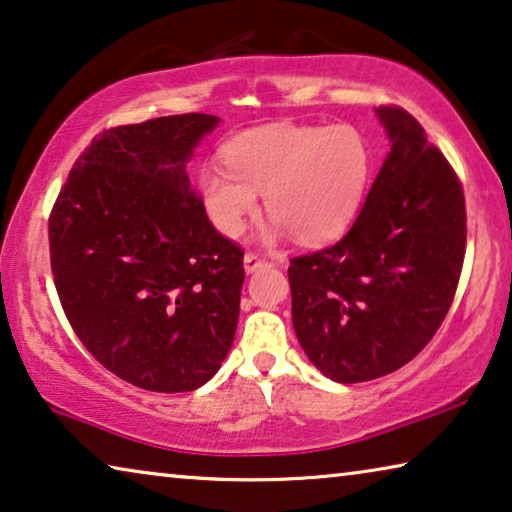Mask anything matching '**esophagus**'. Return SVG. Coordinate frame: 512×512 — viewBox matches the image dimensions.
<instances>
[{"mask_svg":"<svg viewBox=\"0 0 512 512\" xmlns=\"http://www.w3.org/2000/svg\"><path fill=\"white\" fill-rule=\"evenodd\" d=\"M265 265V261L258 254H247L245 256V272L247 274H251V272H256L258 267H263Z\"/></svg>","mask_w":512,"mask_h":512,"instance_id":"34e87169","label":"esophagus"}]
</instances>
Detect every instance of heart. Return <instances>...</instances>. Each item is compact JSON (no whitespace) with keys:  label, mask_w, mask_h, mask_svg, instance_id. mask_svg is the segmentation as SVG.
<instances>
[{"label":"heart","mask_w":512,"mask_h":512,"mask_svg":"<svg viewBox=\"0 0 512 512\" xmlns=\"http://www.w3.org/2000/svg\"><path fill=\"white\" fill-rule=\"evenodd\" d=\"M222 160L199 169L196 190L226 238L245 231L265 194L272 238L293 231L325 245L355 222L373 176L371 144L352 125H258L226 141Z\"/></svg>","instance_id":"heart-1"}]
</instances>
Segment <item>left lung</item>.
Wrapping results in <instances>:
<instances>
[{"mask_svg": "<svg viewBox=\"0 0 512 512\" xmlns=\"http://www.w3.org/2000/svg\"><path fill=\"white\" fill-rule=\"evenodd\" d=\"M391 151L336 245L290 261L293 327L329 380L368 382L426 348L451 309L467 245L462 185L400 107H377Z\"/></svg>", "mask_w": 512, "mask_h": 512, "instance_id": "left-lung-1", "label": "left lung"}]
</instances>
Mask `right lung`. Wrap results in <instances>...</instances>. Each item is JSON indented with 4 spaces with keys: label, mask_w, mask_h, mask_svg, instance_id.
Wrapping results in <instances>:
<instances>
[{
    "label": "right lung",
    "mask_w": 512,
    "mask_h": 512,
    "mask_svg": "<svg viewBox=\"0 0 512 512\" xmlns=\"http://www.w3.org/2000/svg\"><path fill=\"white\" fill-rule=\"evenodd\" d=\"M210 114L105 130L70 169L50 215L66 318L107 371L146 391H194L229 355L242 249L215 231L187 178Z\"/></svg>",
    "instance_id": "add662e5"
}]
</instances>
